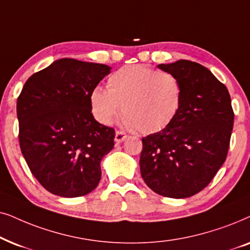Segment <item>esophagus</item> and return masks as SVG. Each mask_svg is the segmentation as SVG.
<instances>
[{"label": "esophagus", "mask_w": 250, "mask_h": 250, "mask_svg": "<svg viewBox=\"0 0 250 250\" xmlns=\"http://www.w3.org/2000/svg\"><path fill=\"white\" fill-rule=\"evenodd\" d=\"M128 136L125 134V132H122V131H116L115 132V138H114V141H115V143H122L123 141H125V138H127Z\"/></svg>", "instance_id": "obj_1"}]
</instances>
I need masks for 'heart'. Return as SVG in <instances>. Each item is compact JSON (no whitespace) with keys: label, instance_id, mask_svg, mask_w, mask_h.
Segmentation results:
<instances>
[{"label":"heart","instance_id":"obj_1","mask_svg":"<svg viewBox=\"0 0 250 250\" xmlns=\"http://www.w3.org/2000/svg\"><path fill=\"white\" fill-rule=\"evenodd\" d=\"M106 89L97 86L90 94L92 114L108 125L120 114L123 123L143 134L167 128L177 116L183 103V86L174 74L147 66L130 65L109 75Z\"/></svg>","mask_w":250,"mask_h":250}]
</instances>
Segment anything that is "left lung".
<instances>
[{
    "label": "left lung",
    "instance_id": "8db88e82",
    "mask_svg": "<svg viewBox=\"0 0 250 250\" xmlns=\"http://www.w3.org/2000/svg\"><path fill=\"white\" fill-rule=\"evenodd\" d=\"M158 67L182 83L183 103L167 128L142 139L141 175L158 194L184 199L204 189L224 164L234 113L228 88L205 66L182 59Z\"/></svg>",
    "mask_w": 250,
    "mask_h": 250
}]
</instances>
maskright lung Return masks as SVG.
Wrapping results in <instances>:
<instances>
[{"label":"right lung","instance_id":"right-lung-1","mask_svg":"<svg viewBox=\"0 0 250 250\" xmlns=\"http://www.w3.org/2000/svg\"><path fill=\"white\" fill-rule=\"evenodd\" d=\"M109 73L107 65L62 58L33 74L19 95L21 153L52 194L82 197L101 181V161L114 147L115 131L95 120L90 94Z\"/></svg>","mask_w":250,"mask_h":250}]
</instances>
